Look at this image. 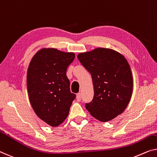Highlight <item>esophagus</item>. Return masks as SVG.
<instances>
[{"mask_svg": "<svg viewBox=\"0 0 157 157\" xmlns=\"http://www.w3.org/2000/svg\"><path fill=\"white\" fill-rule=\"evenodd\" d=\"M76 99H77V101H81V94L80 93L77 94Z\"/></svg>", "mask_w": 157, "mask_h": 157, "instance_id": "obj_1", "label": "esophagus"}]
</instances>
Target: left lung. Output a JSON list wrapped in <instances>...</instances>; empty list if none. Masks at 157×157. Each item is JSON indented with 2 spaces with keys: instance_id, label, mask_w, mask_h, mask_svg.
Instances as JSON below:
<instances>
[{
  "instance_id": "left-lung-1",
  "label": "left lung",
  "mask_w": 157,
  "mask_h": 157,
  "mask_svg": "<svg viewBox=\"0 0 157 157\" xmlns=\"http://www.w3.org/2000/svg\"><path fill=\"white\" fill-rule=\"evenodd\" d=\"M78 58L92 78L94 94L92 101L85 104L86 110L101 122L122 113L133 89L132 72L125 58L112 49L98 48L79 53Z\"/></svg>"
}]
</instances>
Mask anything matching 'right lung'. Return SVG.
I'll use <instances>...</instances> for the list:
<instances>
[{
  "instance_id": "add662e5",
  "label": "right lung",
  "mask_w": 157,
  "mask_h": 157,
  "mask_svg": "<svg viewBox=\"0 0 157 157\" xmlns=\"http://www.w3.org/2000/svg\"><path fill=\"white\" fill-rule=\"evenodd\" d=\"M75 57L74 53L42 48L34 56L28 67L29 101L37 116L53 127L65 120L75 99L66 76L67 67Z\"/></svg>"
}]
</instances>
